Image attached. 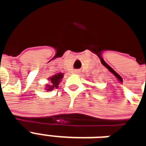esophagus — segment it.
Segmentation results:
<instances>
[{"label":"esophagus","instance_id":"34e87169","mask_svg":"<svg viewBox=\"0 0 146 146\" xmlns=\"http://www.w3.org/2000/svg\"><path fill=\"white\" fill-rule=\"evenodd\" d=\"M74 73H80V70H76L74 71Z\"/></svg>","mask_w":146,"mask_h":146}]
</instances>
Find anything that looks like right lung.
Here are the masks:
<instances>
[{
  "label": "right lung",
  "instance_id": "1",
  "mask_svg": "<svg viewBox=\"0 0 146 146\" xmlns=\"http://www.w3.org/2000/svg\"><path fill=\"white\" fill-rule=\"evenodd\" d=\"M63 78V73H59L55 74L54 76H51L49 78L50 80V84H47L46 85V89L47 91H52L54 88H58V84L62 80V79Z\"/></svg>",
  "mask_w": 146,
  "mask_h": 146
}]
</instances>
